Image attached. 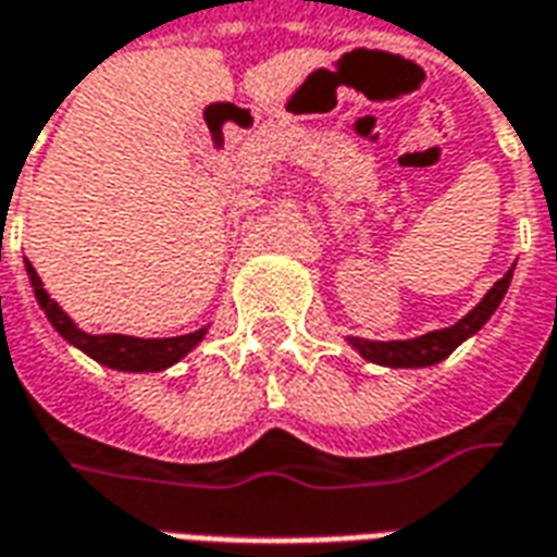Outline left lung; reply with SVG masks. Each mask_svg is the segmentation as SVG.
<instances>
[{"label": "left lung", "instance_id": "left-lung-1", "mask_svg": "<svg viewBox=\"0 0 557 557\" xmlns=\"http://www.w3.org/2000/svg\"><path fill=\"white\" fill-rule=\"evenodd\" d=\"M513 268L504 274L495 286H492L478 304L474 310H468L459 322L450 327H438V331H426L420 337L411 339H361V337H346L351 349L361 355L363 361L379 363V367H391V370H418V367H435L442 363L447 355H454L468 337H474L480 327L486 325L492 313L498 310V304L507 295V286L513 280Z\"/></svg>", "mask_w": 557, "mask_h": 557}]
</instances>
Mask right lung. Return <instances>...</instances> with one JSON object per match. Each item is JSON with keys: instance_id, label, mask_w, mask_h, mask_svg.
Wrapping results in <instances>:
<instances>
[{"instance_id": "add662e5", "label": "right lung", "mask_w": 557, "mask_h": 557, "mask_svg": "<svg viewBox=\"0 0 557 557\" xmlns=\"http://www.w3.org/2000/svg\"><path fill=\"white\" fill-rule=\"evenodd\" d=\"M26 274H29L32 292H35V301L44 310V315L50 319V325L55 327V334L67 339L74 349L83 355H89L91 361H98L101 367L119 370V373H160V370H170L172 363H178L187 358L190 351L206 339L208 325L182 337H127V334H89L71 319V315L59 307V301L50 298V292L44 289L38 271L32 268L26 259Z\"/></svg>"}]
</instances>
